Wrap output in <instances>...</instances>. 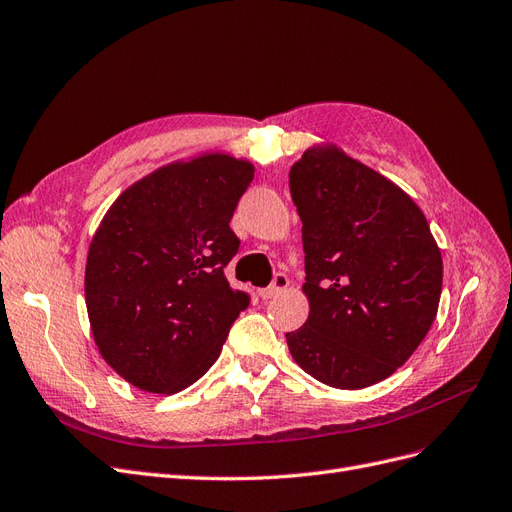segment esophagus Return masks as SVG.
Here are the masks:
<instances>
[{"instance_id": "1", "label": "esophagus", "mask_w": 512, "mask_h": 512, "mask_svg": "<svg viewBox=\"0 0 512 512\" xmlns=\"http://www.w3.org/2000/svg\"><path fill=\"white\" fill-rule=\"evenodd\" d=\"M288 286H290V279H288V275H284V273H277V275L273 277V284H271L269 288L260 290L258 294H260L262 301H269V298H273V296L281 294V292H284Z\"/></svg>"}]
</instances>
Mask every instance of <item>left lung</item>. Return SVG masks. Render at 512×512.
I'll return each mask as SVG.
<instances>
[{"label":"left lung","instance_id":"1","mask_svg":"<svg viewBox=\"0 0 512 512\" xmlns=\"http://www.w3.org/2000/svg\"><path fill=\"white\" fill-rule=\"evenodd\" d=\"M303 222L305 326L286 334L294 362L339 390L375 385L428 334L443 256L419 205L337 144H313L290 169Z\"/></svg>","mask_w":512,"mask_h":512}]
</instances>
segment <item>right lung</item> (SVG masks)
<instances>
[{
	"label": "right lung",
	"mask_w": 512,
	"mask_h": 512,
	"mask_svg": "<svg viewBox=\"0 0 512 512\" xmlns=\"http://www.w3.org/2000/svg\"><path fill=\"white\" fill-rule=\"evenodd\" d=\"M248 158L201 152L144 175L105 211L88 245L84 298L101 358L152 394H175L220 356L250 296L228 284Z\"/></svg>",
	"instance_id": "obj_1"
}]
</instances>
